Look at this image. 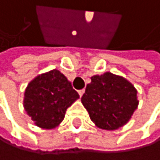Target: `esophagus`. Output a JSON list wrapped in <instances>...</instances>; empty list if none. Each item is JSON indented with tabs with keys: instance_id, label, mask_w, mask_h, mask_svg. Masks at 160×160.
<instances>
[{
	"instance_id": "1",
	"label": "esophagus",
	"mask_w": 160,
	"mask_h": 160,
	"mask_svg": "<svg viewBox=\"0 0 160 160\" xmlns=\"http://www.w3.org/2000/svg\"><path fill=\"white\" fill-rule=\"evenodd\" d=\"M85 92V90L84 89H81V90H79V91H78V93H79V95H80V97H82V95H83V93Z\"/></svg>"
}]
</instances>
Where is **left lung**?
Masks as SVG:
<instances>
[{
  "label": "left lung",
  "instance_id": "8db88e82",
  "mask_svg": "<svg viewBox=\"0 0 160 160\" xmlns=\"http://www.w3.org/2000/svg\"><path fill=\"white\" fill-rule=\"evenodd\" d=\"M81 102L94 124L107 131L126 124L139 105L135 86L109 72L91 77Z\"/></svg>",
  "mask_w": 160,
  "mask_h": 160
}]
</instances>
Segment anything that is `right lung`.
Here are the masks:
<instances>
[{"instance_id":"right-lung-1","label":"right lung","mask_w":160,"mask_h":160,"mask_svg":"<svg viewBox=\"0 0 160 160\" xmlns=\"http://www.w3.org/2000/svg\"><path fill=\"white\" fill-rule=\"evenodd\" d=\"M79 98L72 83L57 70L41 74L28 83L24 91L23 107L41 128L51 129L63 120L67 109Z\"/></svg>"}]
</instances>
